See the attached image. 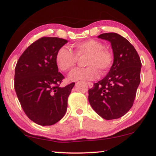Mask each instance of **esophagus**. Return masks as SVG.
<instances>
[{"instance_id":"34e87169","label":"esophagus","mask_w":156,"mask_h":156,"mask_svg":"<svg viewBox=\"0 0 156 156\" xmlns=\"http://www.w3.org/2000/svg\"><path fill=\"white\" fill-rule=\"evenodd\" d=\"M87 84H88L89 88H92L93 87V83H92V82H87Z\"/></svg>"}]
</instances>
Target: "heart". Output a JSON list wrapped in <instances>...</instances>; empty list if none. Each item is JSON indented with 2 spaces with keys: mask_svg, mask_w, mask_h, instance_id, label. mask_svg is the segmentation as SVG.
<instances>
[{
  "mask_svg": "<svg viewBox=\"0 0 156 156\" xmlns=\"http://www.w3.org/2000/svg\"><path fill=\"white\" fill-rule=\"evenodd\" d=\"M103 44L94 39L83 41L73 45V52L63 46L59 48L55 55V63L60 70L67 72L75 67L78 58L87 56L85 68H78L69 75L72 81L95 80L102 74L108 71L113 63V55L110 51L103 48Z\"/></svg>",
  "mask_w": 156,
  "mask_h": 156,
  "instance_id": "1",
  "label": "heart"
}]
</instances>
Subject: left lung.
<instances>
[{"label":"left lung","instance_id":"obj_1","mask_svg":"<svg viewBox=\"0 0 156 156\" xmlns=\"http://www.w3.org/2000/svg\"><path fill=\"white\" fill-rule=\"evenodd\" d=\"M98 38L111 42L114 63L107 76L89 89V102L97 114L111 120L131 108L140 83L141 62L133 46L121 35L105 33Z\"/></svg>","mask_w":156,"mask_h":156}]
</instances>
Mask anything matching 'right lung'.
<instances>
[{"instance_id": "right-lung-1", "label": "right lung", "mask_w": 156, "mask_h": 156, "mask_svg": "<svg viewBox=\"0 0 156 156\" xmlns=\"http://www.w3.org/2000/svg\"><path fill=\"white\" fill-rule=\"evenodd\" d=\"M67 40L41 37L23 53L15 67V89L27 117L39 125H54L64 117L75 83L64 87L55 63L57 51Z\"/></svg>"}]
</instances>
